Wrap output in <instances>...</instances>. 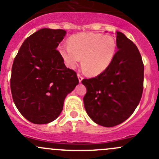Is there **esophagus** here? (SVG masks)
Here are the masks:
<instances>
[{
	"label": "esophagus",
	"mask_w": 159,
	"mask_h": 159,
	"mask_svg": "<svg viewBox=\"0 0 159 159\" xmlns=\"http://www.w3.org/2000/svg\"><path fill=\"white\" fill-rule=\"evenodd\" d=\"M78 80H79V81L81 82L83 79V76L81 75V74H78Z\"/></svg>",
	"instance_id": "esophagus-1"
}]
</instances>
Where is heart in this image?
<instances>
[{
    "label": "heart",
    "mask_w": 159,
    "mask_h": 159,
    "mask_svg": "<svg viewBox=\"0 0 159 159\" xmlns=\"http://www.w3.org/2000/svg\"><path fill=\"white\" fill-rule=\"evenodd\" d=\"M113 37L96 33H79L70 38L69 44L59 47L66 66L75 68L82 59L84 70L92 76L100 75L113 61L116 52Z\"/></svg>",
    "instance_id": "1"
}]
</instances>
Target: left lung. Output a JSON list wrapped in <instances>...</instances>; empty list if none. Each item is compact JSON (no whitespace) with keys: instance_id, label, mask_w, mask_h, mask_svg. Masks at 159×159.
<instances>
[{"instance_id":"8db88e82","label":"left lung","mask_w":159,"mask_h":159,"mask_svg":"<svg viewBox=\"0 0 159 159\" xmlns=\"http://www.w3.org/2000/svg\"><path fill=\"white\" fill-rule=\"evenodd\" d=\"M118 51L107 69L100 75L81 81L87 89L85 111L96 124L113 127L129 118L141 99L143 66L136 44L117 32Z\"/></svg>"}]
</instances>
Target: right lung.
<instances>
[{"instance_id":"right-lung-1","label":"right lung","mask_w":159,"mask_h":159,"mask_svg":"<svg viewBox=\"0 0 159 159\" xmlns=\"http://www.w3.org/2000/svg\"><path fill=\"white\" fill-rule=\"evenodd\" d=\"M63 30L44 28L28 37L15 57L10 80L12 99L26 119L47 124L57 118L66 95L79 83L56 49Z\"/></svg>"}]
</instances>
